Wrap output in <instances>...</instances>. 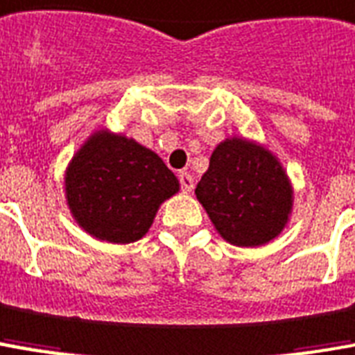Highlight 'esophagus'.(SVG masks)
Instances as JSON below:
<instances>
[{"label":"esophagus","mask_w":355,"mask_h":355,"mask_svg":"<svg viewBox=\"0 0 355 355\" xmlns=\"http://www.w3.org/2000/svg\"><path fill=\"white\" fill-rule=\"evenodd\" d=\"M180 183H182V189L185 193H189L193 189V178L191 173L182 172L180 173Z\"/></svg>","instance_id":"1"}]
</instances>
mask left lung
Instances as JSON below:
<instances>
[{"instance_id": "1", "label": "left lung", "mask_w": 355, "mask_h": 355, "mask_svg": "<svg viewBox=\"0 0 355 355\" xmlns=\"http://www.w3.org/2000/svg\"><path fill=\"white\" fill-rule=\"evenodd\" d=\"M210 222L238 248H259L286 228L294 189L284 166L255 141L230 137L210 156L195 189Z\"/></svg>"}]
</instances>
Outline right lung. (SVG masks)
Instances as JSON below:
<instances>
[{
    "label": "right lung",
    "instance_id": "1",
    "mask_svg": "<svg viewBox=\"0 0 355 355\" xmlns=\"http://www.w3.org/2000/svg\"><path fill=\"white\" fill-rule=\"evenodd\" d=\"M65 199L75 222L107 243H133L153 226L180 182L162 158L135 139L94 131L65 170Z\"/></svg>",
    "mask_w": 355,
    "mask_h": 355
}]
</instances>
